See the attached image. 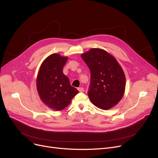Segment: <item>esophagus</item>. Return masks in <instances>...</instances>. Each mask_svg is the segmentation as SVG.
Returning <instances> with one entry per match:
<instances>
[{
	"label": "esophagus",
	"instance_id": "1",
	"mask_svg": "<svg viewBox=\"0 0 158 158\" xmlns=\"http://www.w3.org/2000/svg\"><path fill=\"white\" fill-rule=\"evenodd\" d=\"M77 89L80 92H84V88L82 87H79L77 88Z\"/></svg>",
	"mask_w": 158,
	"mask_h": 158
}]
</instances>
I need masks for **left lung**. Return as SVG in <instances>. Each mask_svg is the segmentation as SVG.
Segmentation results:
<instances>
[{"instance_id": "obj_1", "label": "left lung", "mask_w": 158, "mask_h": 158, "mask_svg": "<svg viewBox=\"0 0 158 158\" xmlns=\"http://www.w3.org/2000/svg\"><path fill=\"white\" fill-rule=\"evenodd\" d=\"M81 57L90 70L88 97L96 107L107 110L121 100L126 88L125 74L115 58L101 48H92Z\"/></svg>"}]
</instances>
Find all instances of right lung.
<instances>
[{"label": "right lung", "mask_w": 158, "mask_h": 158, "mask_svg": "<svg viewBox=\"0 0 158 158\" xmlns=\"http://www.w3.org/2000/svg\"><path fill=\"white\" fill-rule=\"evenodd\" d=\"M67 60V57L58 54L50 55L41 64L37 76L36 88L41 100L55 111L64 109L79 93L63 72Z\"/></svg>", "instance_id": "1"}]
</instances>
